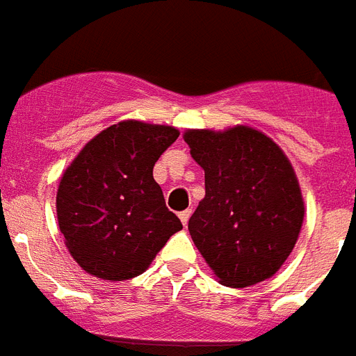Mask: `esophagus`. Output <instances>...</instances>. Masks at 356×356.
<instances>
[{
	"mask_svg": "<svg viewBox=\"0 0 356 356\" xmlns=\"http://www.w3.org/2000/svg\"><path fill=\"white\" fill-rule=\"evenodd\" d=\"M191 213H193V211H191V209H185V211H181L180 214H178V216H180V220H181V224L187 225V222H189Z\"/></svg>",
	"mask_w": 356,
	"mask_h": 356,
	"instance_id": "obj_1",
	"label": "esophagus"
}]
</instances>
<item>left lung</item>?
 <instances>
[{
	"mask_svg": "<svg viewBox=\"0 0 356 356\" xmlns=\"http://www.w3.org/2000/svg\"><path fill=\"white\" fill-rule=\"evenodd\" d=\"M184 140L205 172V196L189 218L196 249L224 286L271 278L295 248L305 214L286 152L249 125L187 129Z\"/></svg>",
	"mask_w": 356,
	"mask_h": 356,
	"instance_id": "left-lung-1",
	"label": "left lung"
}]
</instances>
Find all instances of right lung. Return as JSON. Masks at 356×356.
<instances>
[{
    "mask_svg": "<svg viewBox=\"0 0 356 356\" xmlns=\"http://www.w3.org/2000/svg\"><path fill=\"white\" fill-rule=\"evenodd\" d=\"M180 136L171 125L123 120L85 143L61 175L56 214L70 257L89 275H142L181 222L165 207L152 167Z\"/></svg>",
    "mask_w": 356,
    "mask_h": 356,
    "instance_id": "obj_1",
    "label": "right lung"
}]
</instances>
